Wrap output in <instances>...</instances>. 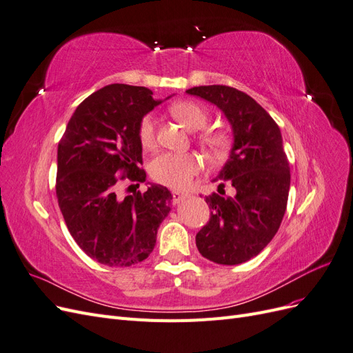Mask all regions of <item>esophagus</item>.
I'll list each match as a JSON object with an SVG mask.
<instances>
[{"label": "esophagus", "instance_id": "1", "mask_svg": "<svg viewBox=\"0 0 353 353\" xmlns=\"http://www.w3.org/2000/svg\"><path fill=\"white\" fill-rule=\"evenodd\" d=\"M187 197V194L185 193H183V191H172V199H174V203H179V201H183L184 199Z\"/></svg>", "mask_w": 353, "mask_h": 353}]
</instances>
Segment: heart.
I'll use <instances>...</instances> for the list:
<instances>
[{
  "mask_svg": "<svg viewBox=\"0 0 353 353\" xmlns=\"http://www.w3.org/2000/svg\"><path fill=\"white\" fill-rule=\"evenodd\" d=\"M170 113L188 130H201L208 123L206 109L194 101H178L170 105ZM138 138L145 148H152L156 143V128L152 114L143 117L138 128ZM201 141L213 156H219L227 147V137L221 131L208 130L201 134ZM200 170V160L190 153H162L156 156L150 163V175L157 183L183 188L187 187L191 179Z\"/></svg>",
  "mask_w": 353,
  "mask_h": 353,
  "instance_id": "heart-1",
  "label": "heart"
}]
</instances>
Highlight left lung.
Instances as JSON below:
<instances>
[{
  "label": "left lung",
  "mask_w": 353,
  "mask_h": 353,
  "mask_svg": "<svg viewBox=\"0 0 353 353\" xmlns=\"http://www.w3.org/2000/svg\"><path fill=\"white\" fill-rule=\"evenodd\" d=\"M225 114L234 143L219 170L221 181L234 187V196L206 197L210 219L196 236L203 258L239 265L259 254L279 231L290 190V166L279 125L250 95L227 85H201L185 91Z\"/></svg>",
  "instance_id": "obj_1"
}]
</instances>
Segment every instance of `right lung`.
Returning <instances> with one entry per match:
<instances>
[{"mask_svg": "<svg viewBox=\"0 0 353 353\" xmlns=\"http://www.w3.org/2000/svg\"><path fill=\"white\" fill-rule=\"evenodd\" d=\"M169 99V97H168ZM162 100L145 87L112 83L85 99L72 114L57 148L56 194L73 240L108 266L148 258L172 194L157 184L122 197L125 179L145 181L138 128Z\"/></svg>", "mask_w": 353, "mask_h": 353, "instance_id": "add662e5", "label": "right lung"}]
</instances>
